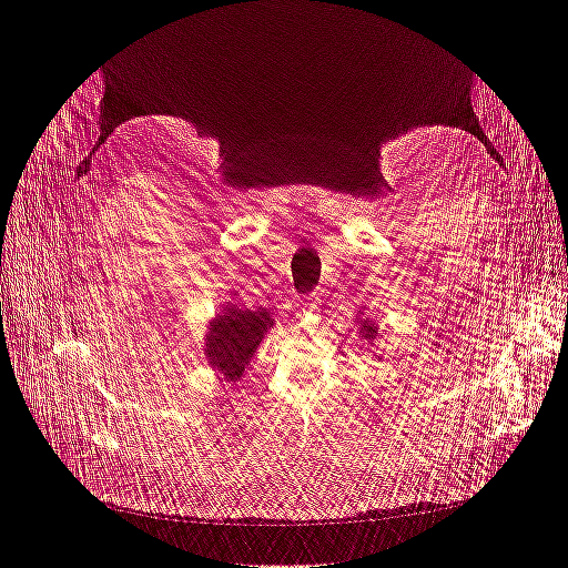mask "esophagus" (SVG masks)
I'll return each instance as SVG.
<instances>
[{
    "instance_id": "34e87169",
    "label": "esophagus",
    "mask_w": 568,
    "mask_h": 568,
    "mask_svg": "<svg viewBox=\"0 0 568 568\" xmlns=\"http://www.w3.org/2000/svg\"><path fill=\"white\" fill-rule=\"evenodd\" d=\"M305 305L311 307V311H317V301H315V298H307V301H305Z\"/></svg>"
}]
</instances>
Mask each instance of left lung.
Wrapping results in <instances>:
<instances>
[{"instance_id":"left-lung-1","label":"left lung","mask_w":568,"mask_h":568,"mask_svg":"<svg viewBox=\"0 0 568 568\" xmlns=\"http://www.w3.org/2000/svg\"><path fill=\"white\" fill-rule=\"evenodd\" d=\"M355 322H357V334L363 336L367 343H372V346H374V341L379 338V326H376L369 317H367V320H363V317H355Z\"/></svg>"}]
</instances>
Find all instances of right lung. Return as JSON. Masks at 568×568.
I'll return each instance as SVG.
<instances>
[{
  "instance_id": "obj_1",
  "label": "right lung",
  "mask_w": 568,
  "mask_h": 568,
  "mask_svg": "<svg viewBox=\"0 0 568 568\" xmlns=\"http://www.w3.org/2000/svg\"><path fill=\"white\" fill-rule=\"evenodd\" d=\"M272 324V313L265 307L251 311V307L230 303L209 322V332L203 336V355L215 372L225 376V382L242 379Z\"/></svg>"
}]
</instances>
